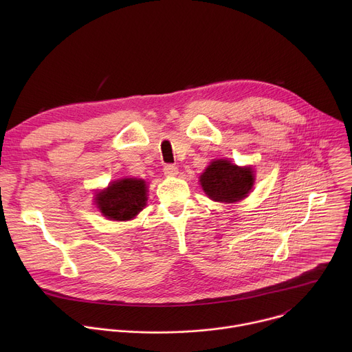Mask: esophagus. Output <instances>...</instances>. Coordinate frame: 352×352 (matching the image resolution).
Listing matches in <instances>:
<instances>
[{
    "label": "esophagus",
    "instance_id": "1",
    "mask_svg": "<svg viewBox=\"0 0 352 352\" xmlns=\"http://www.w3.org/2000/svg\"><path fill=\"white\" fill-rule=\"evenodd\" d=\"M163 171L167 177H175L178 174V167L175 164H167V166H164Z\"/></svg>",
    "mask_w": 352,
    "mask_h": 352
}]
</instances>
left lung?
I'll list each match as a JSON object with an SVG mask.
<instances>
[{
    "label": "left lung",
    "instance_id": "8db88e82",
    "mask_svg": "<svg viewBox=\"0 0 352 352\" xmlns=\"http://www.w3.org/2000/svg\"><path fill=\"white\" fill-rule=\"evenodd\" d=\"M200 185L214 202L234 204L252 190L255 174L252 167H238L230 160H214L200 175Z\"/></svg>",
    "mask_w": 352,
    "mask_h": 352
}]
</instances>
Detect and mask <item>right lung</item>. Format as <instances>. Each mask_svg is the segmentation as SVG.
Here are the masks:
<instances>
[{"label":"right lung","instance_id":"1","mask_svg":"<svg viewBox=\"0 0 352 352\" xmlns=\"http://www.w3.org/2000/svg\"><path fill=\"white\" fill-rule=\"evenodd\" d=\"M96 205L104 217L114 221H128L146 206L147 186L143 179L122 178L111 182L96 193Z\"/></svg>","mask_w":352,"mask_h":352}]
</instances>
